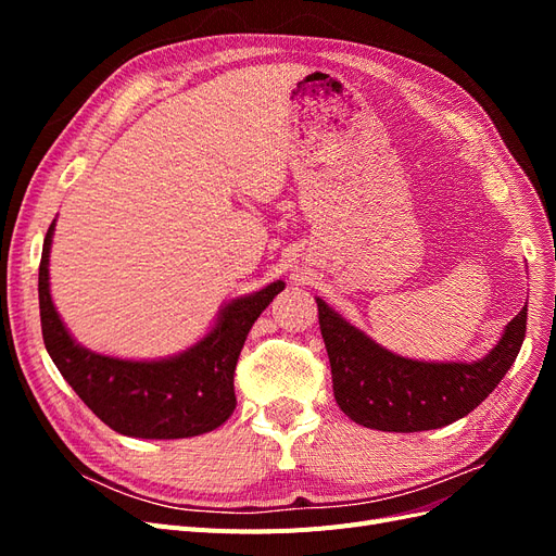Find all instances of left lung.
Masks as SVG:
<instances>
[{"label":"left lung","mask_w":556,"mask_h":556,"mask_svg":"<svg viewBox=\"0 0 556 556\" xmlns=\"http://www.w3.org/2000/svg\"><path fill=\"white\" fill-rule=\"evenodd\" d=\"M317 301L319 331L331 364L333 399L362 427L429 431L457 422L490 396L508 374L527 333V306L478 362H417L394 355Z\"/></svg>","instance_id":"left-lung-1"}]
</instances>
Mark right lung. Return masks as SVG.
<instances>
[{
	"label": "right lung",
	"mask_w": 556,
	"mask_h": 556,
	"mask_svg": "<svg viewBox=\"0 0 556 556\" xmlns=\"http://www.w3.org/2000/svg\"><path fill=\"white\" fill-rule=\"evenodd\" d=\"M53 231L55 220L48 227L39 264L41 331L50 359L80 401L113 431L131 439H190L225 425L237 408L233 371L248 331L285 282L231 299L215 327L180 355L117 359L76 343L60 319L48 282Z\"/></svg>",
	"instance_id": "obj_1"
}]
</instances>
